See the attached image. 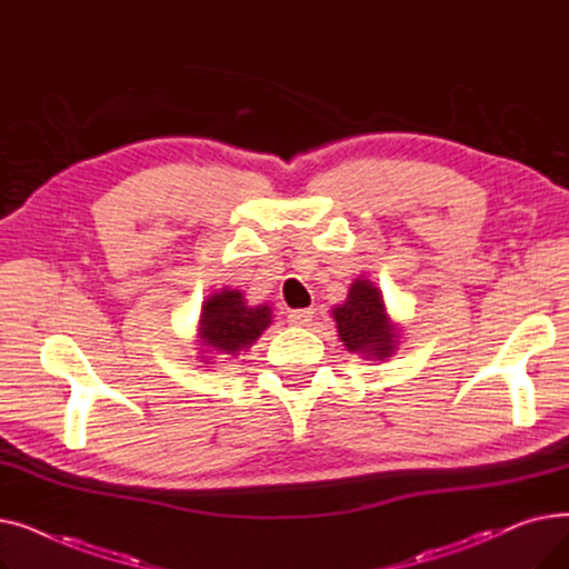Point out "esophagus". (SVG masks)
Segmentation results:
<instances>
[{
	"label": "esophagus",
	"mask_w": 569,
	"mask_h": 569,
	"mask_svg": "<svg viewBox=\"0 0 569 569\" xmlns=\"http://www.w3.org/2000/svg\"><path fill=\"white\" fill-rule=\"evenodd\" d=\"M313 309H297V311H290L288 313V322L295 325V327H309L311 320H313Z\"/></svg>",
	"instance_id": "esophagus-1"
}]
</instances>
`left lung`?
Masks as SVG:
<instances>
[{
  "mask_svg": "<svg viewBox=\"0 0 569 569\" xmlns=\"http://www.w3.org/2000/svg\"><path fill=\"white\" fill-rule=\"evenodd\" d=\"M339 341L348 352L362 355L365 360H385L399 346L401 327L387 316L380 288L369 279L350 283L346 302L332 309Z\"/></svg>",
  "mask_w": 569,
  "mask_h": 569,
  "instance_id": "obj_1",
  "label": "left lung"
}]
</instances>
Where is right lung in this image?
I'll return each instance as SVG.
<instances>
[{
  "label": "right lung",
  "mask_w": 569,
  "mask_h": 569,
  "mask_svg": "<svg viewBox=\"0 0 569 569\" xmlns=\"http://www.w3.org/2000/svg\"><path fill=\"white\" fill-rule=\"evenodd\" d=\"M269 325H272V309L267 305L251 307L242 290L221 288L212 292L202 302L198 320L200 362L212 365L209 360H214L217 355L234 357L251 348Z\"/></svg>",
  "instance_id": "obj_1"
}]
</instances>
